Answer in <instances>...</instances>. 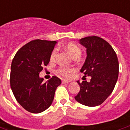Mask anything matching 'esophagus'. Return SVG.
Here are the masks:
<instances>
[{
	"label": "esophagus",
	"instance_id": "34e87169",
	"mask_svg": "<svg viewBox=\"0 0 130 130\" xmlns=\"http://www.w3.org/2000/svg\"><path fill=\"white\" fill-rule=\"evenodd\" d=\"M70 81H68V80H62V84H69L70 83Z\"/></svg>",
	"mask_w": 130,
	"mask_h": 130
}]
</instances>
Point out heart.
Listing matches in <instances>:
<instances>
[{"instance_id": "1", "label": "heart", "mask_w": 130, "mask_h": 130, "mask_svg": "<svg viewBox=\"0 0 130 130\" xmlns=\"http://www.w3.org/2000/svg\"><path fill=\"white\" fill-rule=\"evenodd\" d=\"M64 48L65 51L68 53L70 54L74 58H79L80 55L82 54V50L79 48L78 46L75 44L74 43L70 42L68 43L66 45H65ZM57 51L55 48L53 51H51V55H50V60L51 62H54L56 60V58ZM56 74H58L59 76L64 77V78H69L72 76V74L73 73V70L69 68H65V67H59L56 71Z\"/></svg>"}]
</instances>
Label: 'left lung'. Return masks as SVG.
Masks as SVG:
<instances>
[{"label": "left lung", "instance_id": "obj_1", "mask_svg": "<svg viewBox=\"0 0 130 130\" xmlns=\"http://www.w3.org/2000/svg\"><path fill=\"white\" fill-rule=\"evenodd\" d=\"M80 43L86 48L87 53L81 72L91 79L90 82L77 81L80 91L74 98L85 106H98L111 95L117 82L119 72L117 55L106 40L98 36L82 38Z\"/></svg>", "mask_w": 130, "mask_h": 130}]
</instances>
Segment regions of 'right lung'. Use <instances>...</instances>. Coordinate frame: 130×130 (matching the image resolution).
I'll return each mask as SVG.
<instances>
[{
    "instance_id": "obj_1",
    "label": "right lung",
    "mask_w": 130,
    "mask_h": 130,
    "mask_svg": "<svg viewBox=\"0 0 130 130\" xmlns=\"http://www.w3.org/2000/svg\"><path fill=\"white\" fill-rule=\"evenodd\" d=\"M56 41L35 40L23 46L11 65L10 86L16 100L28 111H45L54 100L55 91L61 80L53 76L43 83L40 72L48 65Z\"/></svg>"
}]
</instances>
